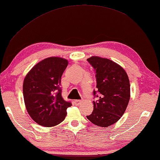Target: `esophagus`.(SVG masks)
Masks as SVG:
<instances>
[{"instance_id": "esophagus-1", "label": "esophagus", "mask_w": 160, "mask_h": 160, "mask_svg": "<svg viewBox=\"0 0 160 160\" xmlns=\"http://www.w3.org/2000/svg\"><path fill=\"white\" fill-rule=\"evenodd\" d=\"M82 100H74V103L76 105H80V104L82 102Z\"/></svg>"}]
</instances>
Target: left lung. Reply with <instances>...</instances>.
Listing matches in <instances>:
<instances>
[{"label":"left lung","instance_id":"1","mask_svg":"<svg viewBox=\"0 0 160 160\" xmlns=\"http://www.w3.org/2000/svg\"><path fill=\"white\" fill-rule=\"evenodd\" d=\"M87 60L95 70L97 83L93 95L98 98L93 101V111L87 118L94 125L107 128L125 112L130 98V80L125 70L112 60L98 56Z\"/></svg>","mask_w":160,"mask_h":160}]
</instances>
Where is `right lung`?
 Wrapping results in <instances>:
<instances>
[{
  "instance_id": "obj_1",
  "label": "right lung",
  "mask_w": 160,
  "mask_h": 160,
  "mask_svg": "<svg viewBox=\"0 0 160 160\" xmlns=\"http://www.w3.org/2000/svg\"><path fill=\"white\" fill-rule=\"evenodd\" d=\"M68 61L50 57L37 63L25 76L22 86L25 108L32 120L50 128L65 120L72 104L63 100L60 81Z\"/></svg>"
}]
</instances>
